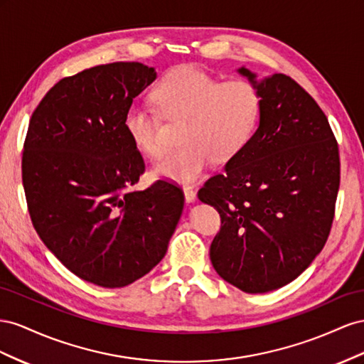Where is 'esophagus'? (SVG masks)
<instances>
[{
  "instance_id": "34e87169",
  "label": "esophagus",
  "mask_w": 364,
  "mask_h": 364,
  "mask_svg": "<svg viewBox=\"0 0 364 364\" xmlns=\"http://www.w3.org/2000/svg\"><path fill=\"white\" fill-rule=\"evenodd\" d=\"M183 192H184V198L188 203H193L196 200V192L193 191V188H191V186H184Z\"/></svg>"
}]
</instances>
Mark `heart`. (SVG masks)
I'll return each mask as SVG.
<instances>
[{
    "label": "heart",
    "mask_w": 364,
    "mask_h": 364,
    "mask_svg": "<svg viewBox=\"0 0 364 364\" xmlns=\"http://www.w3.org/2000/svg\"><path fill=\"white\" fill-rule=\"evenodd\" d=\"M152 99L166 120L184 119L183 144L154 163L160 178L191 183L212 161H228L250 141L262 111L261 92L248 80L221 82L196 67L171 71L155 87ZM123 127L141 154L159 157L164 151L161 120L157 112L132 103Z\"/></svg>",
    "instance_id": "1"
}]
</instances>
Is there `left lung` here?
<instances>
[{"label": "left lung", "instance_id": "obj_1", "mask_svg": "<svg viewBox=\"0 0 364 364\" xmlns=\"http://www.w3.org/2000/svg\"><path fill=\"white\" fill-rule=\"evenodd\" d=\"M259 127L198 198L221 216L210 261L225 282L268 293L291 282L323 248L340 186L338 144L325 112L285 75L257 80Z\"/></svg>", "mask_w": 364, "mask_h": 364}]
</instances>
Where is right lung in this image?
I'll return each mask as SVG.
<instances>
[{
	"mask_svg": "<svg viewBox=\"0 0 364 364\" xmlns=\"http://www.w3.org/2000/svg\"><path fill=\"white\" fill-rule=\"evenodd\" d=\"M157 77L140 62H114L60 79L32 114L23 184L36 233L71 273L120 288L148 274L168 250L184 195L144 172L123 127L132 99Z\"/></svg>",
	"mask_w": 364,
	"mask_h": 364,
	"instance_id": "right-lung-1",
	"label": "right lung"
}]
</instances>
